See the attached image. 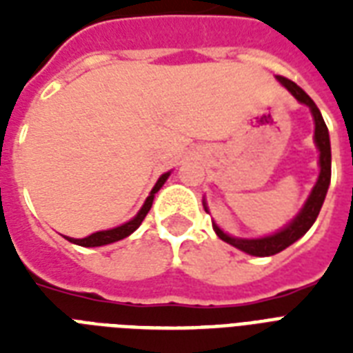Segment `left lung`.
<instances>
[{
  "instance_id": "1",
  "label": "left lung",
  "mask_w": 353,
  "mask_h": 353,
  "mask_svg": "<svg viewBox=\"0 0 353 353\" xmlns=\"http://www.w3.org/2000/svg\"><path fill=\"white\" fill-rule=\"evenodd\" d=\"M276 80L284 85L285 90L290 91L291 95L295 97L296 101L301 102V104H306L312 110L313 121H315V144H317L319 152H321L319 154L321 172H319L317 183H315V187H313L312 194L306 199V203L301 209V212L284 229H280L274 234L263 236V238H234V236H229L227 232L221 231L216 223H212V229H214V232L220 236L221 240L231 243L232 247L240 249V251L247 252V254H252V256H271V254H276V252L284 251L285 247H290L291 243H295L301 236L306 234L310 231V227L317 220L321 207L324 203V198H326V192H328L330 179H332V148H330L328 128H326V122H324L323 115L319 112V108L315 106V102L310 99L306 91L299 88L295 82H291V80L284 79V77H276ZM203 207L207 210L205 201Z\"/></svg>"
}]
</instances>
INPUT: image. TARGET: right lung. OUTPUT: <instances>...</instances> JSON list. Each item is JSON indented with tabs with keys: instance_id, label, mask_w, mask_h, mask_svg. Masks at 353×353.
I'll use <instances>...</instances> for the list:
<instances>
[{
	"instance_id": "1",
	"label": "right lung",
	"mask_w": 353,
	"mask_h": 353,
	"mask_svg": "<svg viewBox=\"0 0 353 353\" xmlns=\"http://www.w3.org/2000/svg\"><path fill=\"white\" fill-rule=\"evenodd\" d=\"M168 176H170V172H166V174H163V176L157 179L155 187L152 188V192H150V196L146 198L144 205L141 207V210L137 212V216H135L133 220L126 221L124 225H119V227H115V229H110V231L93 232V234L85 236V238H69V236H65V238H68L71 243H77V245L101 247V245H108V243H113V241H119V240H122V238L130 236L133 231H135V229H137L139 225H141V223H143V220L146 218V214H148V210L152 209V203H154V196L157 194V190H159V188L165 185V181L168 179Z\"/></svg>"
}]
</instances>
